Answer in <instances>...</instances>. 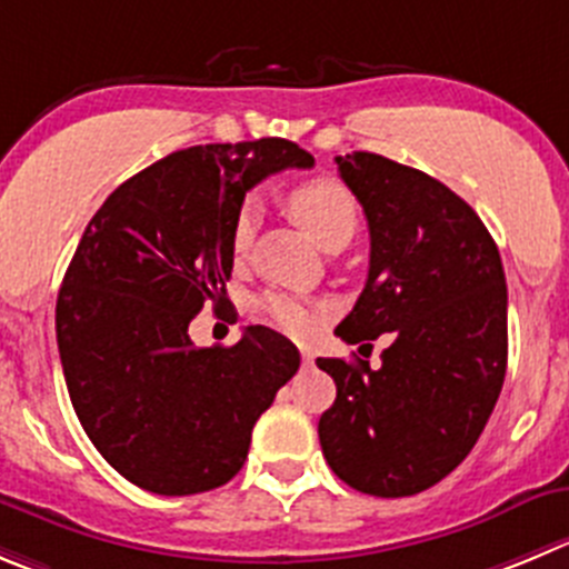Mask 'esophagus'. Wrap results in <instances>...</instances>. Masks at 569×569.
I'll use <instances>...</instances> for the list:
<instances>
[{
    "label": "esophagus",
    "instance_id": "34e87169",
    "mask_svg": "<svg viewBox=\"0 0 569 569\" xmlns=\"http://www.w3.org/2000/svg\"><path fill=\"white\" fill-rule=\"evenodd\" d=\"M301 366H305V369H312V366H316V355H312L310 349H301Z\"/></svg>",
    "mask_w": 569,
    "mask_h": 569
}]
</instances>
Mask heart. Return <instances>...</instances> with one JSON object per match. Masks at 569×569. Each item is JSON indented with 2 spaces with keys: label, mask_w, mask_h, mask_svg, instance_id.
<instances>
[{
  "label": "heart",
  "mask_w": 569,
  "mask_h": 569,
  "mask_svg": "<svg viewBox=\"0 0 569 569\" xmlns=\"http://www.w3.org/2000/svg\"><path fill=\"white\" fill-rule=\"evenodd\" d=\"M290 212L296 214L307 234L329 251L335 246H349L351 237L357 231V200L349 189L332 178H316V181H305L290 192L288 198ZM259 207L257 200H242V207L237 209L234 223H231V251L240 257L251 246L253 229H257ZM259 321L268 327L279 329V332L290 335V338H307L316 327V310L305 305L301 299L288 293H262L253 301Z\"/></svg>",
  "instance_id": "heart-1"
}]
</instances>
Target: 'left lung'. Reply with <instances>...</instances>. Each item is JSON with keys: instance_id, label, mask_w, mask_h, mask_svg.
<instances>
[{"instance_id": "obj_1", "label": "left lung", "mask_w": 569, "mask_h": 569, "mask_svg": "<svg viewBox=\"0 0 569 569\" xmlns=\"http://www.w3.org/2000/svg\"><path fill=\"white\" fill-rule=\"evenodd\" d=\"M371 234L369 279L335 335L393 332L382 366L318 357L338 397L321 450L351 489L410 497L472 452L506 380L508 293L500 251L467 200L377 153L338 156Z\"/></svg>"}]
</instances>
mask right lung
<instances>
[{
	"mask_svg": "<svg viewBox=\"0 0 569 569\" xmlns=\"http://www.w3.org/2000/svg\"><path fill=\"white\" fill-rule=\"evenodd\" d=\"M316 164L288 139L194 144L119 183L86 226L56 307L69 399L100 456L164 497L229 483L251 430L299 371L268 327L198 349L189 321L231 307V223L246 192Z\"/></svg>",
	"mask_w": 569,
	"mask_h": 569,
	"instance_id": "obj_1",
	"label": "right lung"
}]
</instances>
